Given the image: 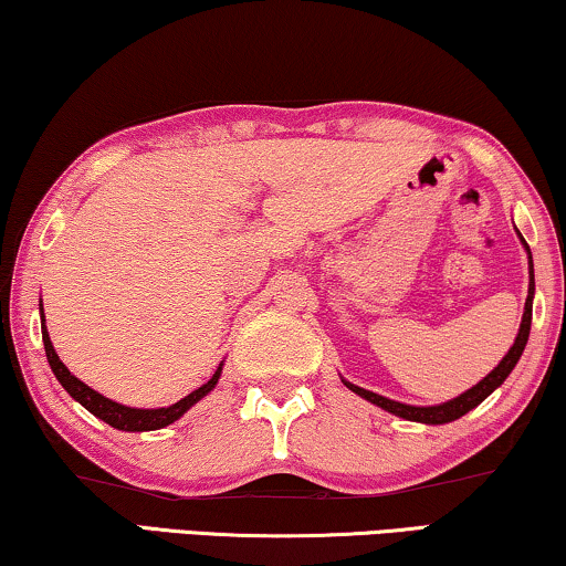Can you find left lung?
Masks as SVG:
<instances>
[{
  "mask_svg": "<svg viewBox=\"0 0 566 566\" xmlns=\"http://www.w3.org/2000/svg\"><path fill=\"white\" fill-rule=\"evenodd\" d=\"M518 233L521 243H524L526 249V256H528V297H526V305H524V317H521V327H518V335L516 340H513V345L509 348V353L501 358V364L495 366L491 374H488L483 381H478L472 389L462 391L460 396H454V399L450 401H442V403H434V407H415V403H401V401H394V399H386V396L381 394H374L368 389H360V386L345 381L343 384L348 386V389L353 394H358L360 399H366L370 403H376L378 409L389 411V415L394 417H401L407 421H419V424H447V421H454L460 417H465L468 411H472L478 407V403H483L488 396H491L499 386L509 378V374L513 368H516V364L521 360V356H524V348L528 343V333H531V310H534V292H536V282H534V259H531V249L524 235Z\"/></svg>",
  "mask_w": 566,
  "mask_h": 566,
  "instance_id": "obj_1",
  "label": "left lung"
}]
</instances>
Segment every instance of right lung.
Instances as JSON below:
<instances>
[{"mask_svg":"<svg viewBox=\"0 0 566 566\" xmlns=\"http://www.w3.org/2000/svg\"><path fill=\"white\" fill-rule=\"evenodd\" d=\"M40 327H42V345H45L48 364H50V368H53V374H55L57 381H61L63 389L71 394L83 409H88L91 415L98 417L101 421H106L108 427L122 429V432H155V429H163L167 424H172V421L180 419L185 411H190L192 407H196L200 399H206V396L216 389L218 378H221V374H223V360H221V364H218V368H216V374L210 376L208 384H202L200 389L188 394L185 399L172 403V407L134 409V407H126V403L106 399L104 394L94 391L88 384H83L81 378H75L71 370H67L63 360L57 358V353L53 348V340H50V335H48L45 312H42V300H40Z\"/></svg>","mask_w":566,"mask_h":566,"instance_id":"1","label":"right lung"}]
</instances>
